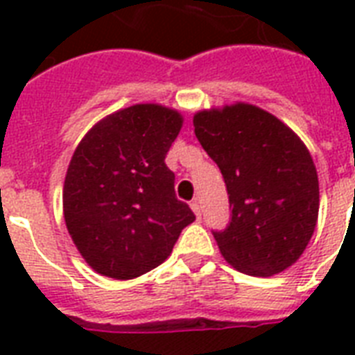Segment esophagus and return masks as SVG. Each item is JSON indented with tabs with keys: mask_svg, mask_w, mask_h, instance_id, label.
I'll return each instance as SVG.
<instances>
[{
	"mask_svg": "<svg viewBox=\"0 0 355 355\" xmlns=\"http://www.w3.org/2000/svg\"><path fill=\"white\" fill-rule=\"evenodd\" d=\"M191 210L195 211V216H197V217L202 216V208H200V202L197 199L191 200Z\"/></svg>",
	"mask_w": 355,
	"mask_h": 355,
	"instance_id": "esophagus-1",
	"label": "esophagus"
}]
</instances>
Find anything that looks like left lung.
I'll use <instances>...</instances> for the list:
<instances>
[{
  "instance_id": "1",
  "label": "left lung",
  "mask_w": 355,
  "mask_h": 355,
  "mask_svg": "<svg viewBox=\"0 0 355 355\" xmlns=\"http://www.w3.org/2000/svg\"><path fill=\"white\" fill-rule=\"evenodd\" d=\"M195 136L225 178L230 221L211 230L228 263L272 276L300 258L319 216V178L306 145L252 105L199 112Z\"/></svg>"
}]
</instances>
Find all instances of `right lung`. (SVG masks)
<instances>
[{"mask_svg": "<svg viewBox=\"0 0 355 355\" xmlns=\"http://www.w3.org/2000/svg\"><path fill=\"white\" fill-rule=\"evenodd\" d=\"M180 127L175 110L134 105L97 123L75 149L64 180V219L99 275L130 280L149 272L195 221L166 166Z\"/></svg>", "mask_w": 355, "mask_h": 355, "instance_id": "1", "label": "right lung"}]
</instances>
